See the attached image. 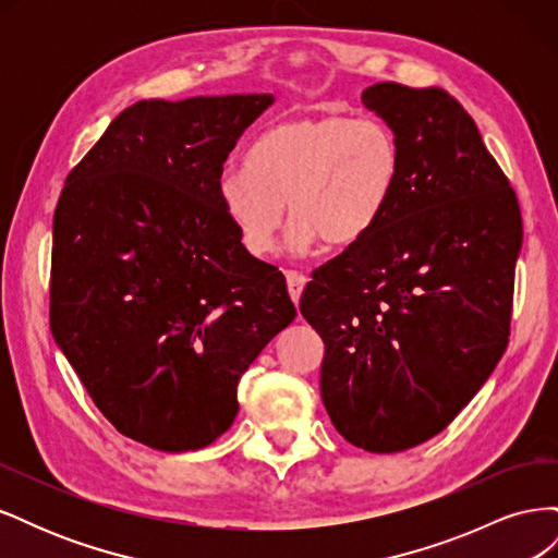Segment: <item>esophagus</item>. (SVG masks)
Instances as JSON below:
<instances>
[{"label": "esophagus", "mask_w": 558, "mask_h": 558, "mask_svg": "<svg viewBox=\"0 0 558 558\" xmlns=\"http://www.w3.org/2000/svg\"><path fill=\"white\" fill-rule=\"evenodd\" d=\"M286 281H289V293H291L293 302H298L302 295V289H305V283H307V277L298 272V269H289V272H286Z\"/></svg>", "instance_id": "obj_1"}]
</instances>
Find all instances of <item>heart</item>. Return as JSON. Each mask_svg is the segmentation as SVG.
<instances>
[{"instance_id":"obj_1","label":"heart","mask_w":558,"mask_h":558,"mask_svg":"<svg viewBox=\"0 0 558 558\" xmlns=\"http://www.w3.org/2000/svg\"><path fill=\"white\" fill-rule=\"evenodd\" d=\"M246 170L218 181V199L251 256L277 248L289 214L291 246L359 242L391 202L402 154L391 128L369 118H293L260 132Z\"/></svg>"}]
</instances>
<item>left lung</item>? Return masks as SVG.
Masks as SVG:
<instances>
[{
    "mask_svg": "<svg viewBox=\"0 0 558 558\" xmlns=\"http://www.w3.org/2000/svg\"><path fill=\"white\" fill-rule=\"evenodd\" d=\"M363 105L398 137L400 179L373 230L314 269L300 312L326 344L332 426L393 453L445 430L508 349L521 211L449 93L386 81Z\"/></svg>",
    "mask_w": 558,
    "mask_h": 558,
    "instance_id": "obj_1",
    "label": "left lung"
}]
</instances>
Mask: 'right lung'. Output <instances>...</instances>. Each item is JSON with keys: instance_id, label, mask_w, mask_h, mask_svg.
I'll list each match as a JSON object with an SVG mask.
<instances>
[{"instance_id": "add662e5", "label": "right lung", "mask_w": 558, "mask_h": 558, "mask_svg": "<svg viewBox=\"0 0 558 558\" xmlns=\"http://www.w3.org/2000/svg\"><path fill=\"white\" fill-rule=\"evenodd\" d=\"M272 95L142 99L66 177L53 216L50 332L118 433L211 445L238 386L295 318L218 199L223 162Z\"/></svg>"}]
</instances>
